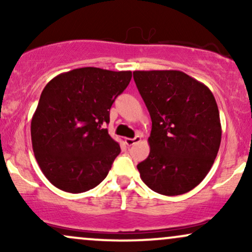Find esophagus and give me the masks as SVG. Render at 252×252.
Listing matches in <instances>:
<instances>
[{
  "label": "esophagus",
  "mask_w": 252,
  "mask_h": 252,
  "mask_svg": "<svg viewBox=\"0 0 252 252\" xmlns=\"http://www.w3.org/2000/svg\"><path fill=\"white\" fill-rule=\"evenodd\" d=\"M141 141V136H135L134 138H126V143L128 146H134V144L138 143Z\"/></svg>",
  "instance_id": "obj_1"
}]
</instances>
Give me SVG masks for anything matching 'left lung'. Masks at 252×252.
Returning <instances> with one entry per match:
<instances>
[{"label":"left lung","mask_w":252,"mask_h":252,"mask_svg":"<svg viewBox=\"0 0 252 252\" xmlns=\"http://www.w3.org/2000/svg\"><path fill=\"white\" fill-rule=\"evenodd\" d=\"M152 118L148 158L137 164L142 181L163 195L189 192L204 180L221 141L215 96L181 71H134Z\"/></svg>","instance_id":"8db88e82"}]
</instances>
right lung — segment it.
Returning <instances> with one entry per match:
<instances>
[{"label":"right lung","mask_w":252,"mask_h":252,"mask_svg":"<svg viewBox=\"0 0 252 252\" xmlns=\"http://www.w3.org/2000/svg\"><path fill=\"white\" fill-rule=\"evenodd\" d=\"M130 79V71L82 67L45 86L32 118V146L43 175L57 189L82 193L106 178L121 148L104 126Z\"/></svg>","instance_id":"obj_1"}]
</instances>
